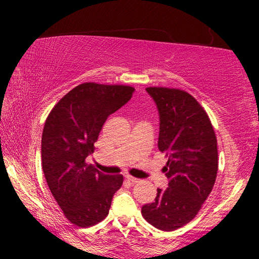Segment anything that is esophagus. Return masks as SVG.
Instances as JSON below:
<instances>
[{"instance_id":"obj_1","label":"esophagus","mask_w":259,"mask_h":259,"mask_svg":"<svg viewBox=\"0 0 259 259\" xmlns=\"http://www.w3.org/2000/svg\"><path fill=\"white\" fill-rule=\"evenodd\" d=\"M126 178H127V180H128V182H131L132 184H137V183L140 182V179L134 178V177H132V176H126Z\"/></svg>"}]
</instances>
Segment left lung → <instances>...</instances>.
Returning a JSON list of instances; mask_svg holds the SVG:
<instances>
[{"mask_svg":"<svg viewBox=\"0 0 259 259\" xmlns=\"http://www.w3.org/2000/svg\"><path fill=\"white\" fill-rule=\"evenodd\" d=\"M160 115L158 147L168 160L166 190L158 189L141 214L154 228L173 231L196 217L218 173L217 137L203 106L178 88L147 87Z\"/></svg>","mask_w":259,"mask_h":259,"instance_id":"8db88e82","label":"left lung"}]
</instances>
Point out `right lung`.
<instances>
[{
    "label": "right lung",
    "mask_w": 259,
    "mask_h": 259,
    "mask_svg": "<svg viewBox=\"0 0 259 259\" xmlns=\"http://www.w3.org/2000/svg\"><path fill=\"white\" fill-rule=\"evenodd\" d=\"M123 84L81 83L59 100L46 119L41 140L42 169L63 214L79 228H90L107 217L121 175L106 176L86 158L108 115L132 98Z\"/></svg>",
    "instance_id": "obj_1"
}]
</instances>
